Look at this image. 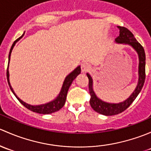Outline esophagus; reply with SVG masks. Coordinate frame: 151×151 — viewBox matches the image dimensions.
I'll list each match as a JSON object with an SVG mask.
<instances>
[{"mask_svg":"<svg viewBox=\"0 0 151 151\" xmlns=\"http://www.w3.org/2000/svg\"><path fill=\"white\" fill-rule=\"evenodd\" d=\"M91 66L88 63H83L81 64V71L82 72H87L90 69Z\"/></svg>","mask_w":151,"mask_h":151,"instance_id":"esophagus-1","label":"esophagus"}]
</instances>
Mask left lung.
I'll return each mask as SVG.
<instances>
[{
	"label": "left lung",
	"mask_w": 151,
	"mask_h": 151,
	"mask_svg": "<svg viewBox=\"0 0 151 151\" xmlns=\"http://www.w3.org/2000/svg\"><path fill=\"white\" fill-rule=\"evenodd\" d=\"M118 27L120 29V34L116 38V41L120 43L131 45L139 55V81L134 91L127 100L119 104H110L103 102L96 97L93 91L92 79L88 73H87V77L88 78V91L91 96L90 105L96 112L105 116H113L119 114L128 108L142 90L145 80V53L143 47L137 41L131 31L124 27L118 26Z\"/></svg>",
	"instance_id": "left-lung-1"
}]
</instances>
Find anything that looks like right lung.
I'll list each match as a JSON object with an SVG mask.
<instances>
[{"label": "right lung", "mask_w": 151, "mask_h": 151, "mask_svg": "<svg viewBox=\"0 0 151 151\" xmlns=\"http://www.w3.org/2000/svg\"><path fill=\"white\" fill-rule=\"evenodd\" d=\"M23 36V35H22L21 37L17 38L12 44V47H11L10 52H9V63H8V68H7V70H6V76H7V81L8 83H9V87H10L11 90L12 91V92L14 93L16 97L17 98V99L21 102V104H22L26 108L29 109L31 111L35 112V113H41V114H49V113H54L56 111H58L59 110L61 109L63 106H64L65 103V100H66V97H67V94H68V91L69 89V87L70 86L71 83H72L73 81L76 78V76H77L78 74H80L81 73V67L78 66L77 68H76L70 74H69L68 76L66 77V78L65 79V81L63 83V88H62L61 91H60V94H59L58 97H57V99H54V101L52 102H49L47 104H44V105H28V104L25 103L23 101H22L19 97H17V96L15 94L13 88H12L11 86L10 83H9V60H10V57H11V53H12V49H13V47L14 46L15 43L16 42L19 41L22 37Z\"/></svg>", "instance_id": "add662e5"}]
</instances>
